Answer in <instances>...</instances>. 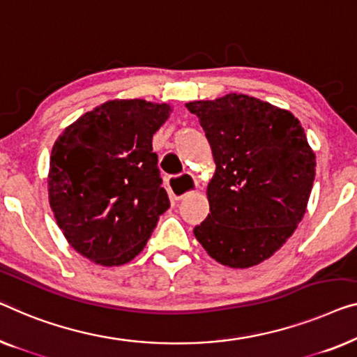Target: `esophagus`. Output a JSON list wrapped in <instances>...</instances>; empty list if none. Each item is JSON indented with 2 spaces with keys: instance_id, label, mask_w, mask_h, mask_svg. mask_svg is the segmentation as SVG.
Segmentation results:
<instances>
[{
  "instance_id": "esophagus-1",
  "label": "esophagus",
  "mask_w": 357,
  "mask_h": 357,
  "mask_svg": "<svg viewBox=\"0 0 357 357\" xmlns=\"http://www.w3.org/2000/svg\"><path fill=\"white\" fill-rule=\"evenodd\" d=\"M196 187H198V183L190 174H183L182 177H174L169 182V191L175 199H182L187 195L193 193Z\"/></svg>"
}]
</instances>
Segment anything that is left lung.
I'll use <instances>...</instances> for the list:
<instances>
[{"label": "left lung", "instance_id": "obj_1", "mask_svg": "<svg viewBox=\"0 0 357 357\" xmlns=\"http://www.w3.org/2000/svg\"><path fill=\"white\" fill-rule=\"evenodd\" d=\"M213 149L211 214L193 234L220 264L246 268L280 250L306 213L316 154L290 111L248 95L185 105Z\"/></svg>", "mask_w": 357, "mask_h": 357}]
</instances>
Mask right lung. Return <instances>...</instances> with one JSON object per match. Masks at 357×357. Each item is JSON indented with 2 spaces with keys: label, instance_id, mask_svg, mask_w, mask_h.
Returning <instances> with one entry per match:
<instances>
[{
  "label": "right lung",
  "instance_id": "obj_1",
  "mask_svg": "<svg viewBox=\"0 0 357 357\" xmlns=\"http://www.w3.org/2000/svg\"><path fill=\"white\" fill-rule=\"evenodd\" d=\"M170 112L166 102L106 101L56 140L50 206L66 240L86 259L106 267L127 264L169 209L153 135Z\"/></svg>",
  "mask_w": 357,
  "mask_h": 357
}]
</instances>
